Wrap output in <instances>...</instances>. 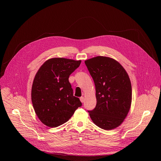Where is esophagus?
<instances>
[{"label":"esophagus","mask_w":161,"mask_h":161,"mask_svg":"<svg viewBox=\"0 0 161 161\" xmlns=\"http://www.w3.org/2000/svg\"><path fill=\"white\" fill-rule=\"evenodd\" d=\"M80 100H81V103H83L84 101H85V98H84L83 97H81L80 98Z\"/></svg>","instance_id":"1"}]
</instances>
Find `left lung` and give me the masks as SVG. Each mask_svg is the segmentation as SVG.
Returning <instances> with one entry per match:
<instances>
[{
	"mask_svg": "<svg viewBox=\"0 0 161 161\" xmlns=\"http://www.w3.org/2000/svg\"><path fill=\"white\" fill-rule=\"evenodd\" d=\"M93 79L97 105L88 111L98 127L112 130L119 126L127 115L132 102V86L128 74L115 59L98 56L85 61Z\"/></svg>",
	"mask_w": 161,
	"mask_h": 161,
	"instance_id": "obj_1",
	"label": "left lung"
}]
</instances>
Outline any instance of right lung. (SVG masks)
I'll return each instance as SVG.
<instances>
[{
	"mask_svg": "<svg viewBox=\"0 0 161 161\" xmlns=\"http://www.w3.org/2000/svg\"><path fill=\"white\" fill-rule=\"evenodd\" d=\"M81 61L52 58L42 64L34 79L31 100L40 121L49 127L60 126L70 119L82 104L73 95L70 75Z\"/></svg>",
	"mask_w": 161,
	"mask_h": 161,
	"instance_id": "1",
	"label": "right lung"
}]
</instances>
